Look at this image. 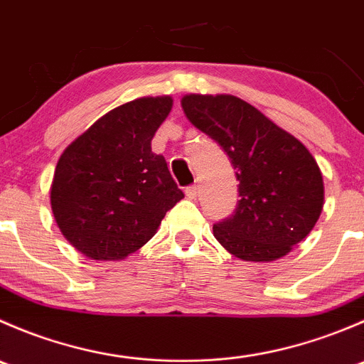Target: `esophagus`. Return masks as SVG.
Returning a JSON list of instances; mask_svg holds the SVG:
<instances>
[{"label": "esophagus", "instance_id": "1", "mask_svg": "<svg viewBox=\"0 0 364 364\" xmlns=\"http://www.w3.org/2000/svg\"><path fill=\"white\" fill-rule=\"evenodd\" d=\"M185 193H186V197H188V199L196 200L197 196H199V188H197L196 185H190V186H186Z\"/></svg>", "mask_w": 364, "mask_h": 364}]
</instances>
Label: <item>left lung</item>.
<instances>
[{
	"mask_svg": "<svg viewBox=\"0 0 364 364\" xmlns=\"http://www.w3.org/2000/svg\"><path fill=\"white\" fill-rule=\"evenodd\" d=\"M190 123L218 142L236 168L241 199L213 234L237 259L269 262L310 234L324 205L311 153L289 132L232 95H186Z\"/></svg>",
	"mask_w": 364,
	"mask_h": 364,
	"instance_id": "8db88e82",
	"label": "left lung"
}]
</instances>
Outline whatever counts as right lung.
I'll return each instance as SVG.
<instances>
[{
  "mask_svg": "<svg viewBox=\"0 0 364 364\" xmlns=\"http://www.w3.org/2000/svg\"><path fill=\"white\" fill-rule=\"evenodd\" d=\"M171 97H144L95 121L60 156L50 205L63 236L93 260H121L144 247L185 197L151 139Z\"/></svg>",
  "mask_w": 364,
  "mask_h": 364,
  "instance_id": "obj_1",
  "label": "right lung"
}]
</instances>
